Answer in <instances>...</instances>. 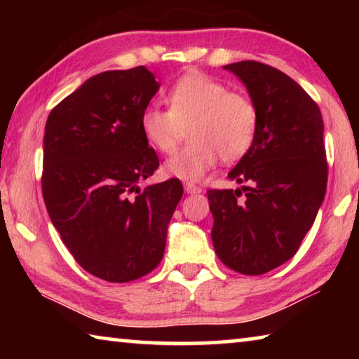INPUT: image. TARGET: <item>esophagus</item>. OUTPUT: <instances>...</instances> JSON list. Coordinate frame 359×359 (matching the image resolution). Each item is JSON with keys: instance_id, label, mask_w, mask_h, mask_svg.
I'll return each instance as SVG.
<instances>
[{"instance_id": "esophagus-1", "label": "esophagus", "mask_w": 359, "mask_h": 359, "mask_svg": "<svg viewBox=\"0 0 359 359\" xmlns=\"http://www.w3.org/2000/svg\"><path fill=\"white\" fill-rule=\"evenodd\" d=\"M184 187H185V191H187V193H190V194H194V193H201V187L194 185L193 182H185Z\"/></svg>"}]
</instances>
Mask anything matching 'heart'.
Listing matches in <instances>:
<instances>
[{
  "mask_svg": "<svg viewBox=\"0 0 359 359\" xmlns=\"http://www.w3.org/2000/svg\"><path fill=\"white\" fill-rule=\"evenodd\" d=\"M166 101L169 111L145 107L139 126L145 141L161 154H172L190 126V144L165 165L174 177L199 180L218 158L239 161L253 147L259 126L257 104L217 79L201 72L185 74L169 88Z\"/></svg>",
  "mask_w": 359,
  "mask_h": 359,
  "instance_id": "obj_1",
  "label": "heart"
}]
</instances>
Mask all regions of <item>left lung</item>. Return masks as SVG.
Segmentation results:
<instances>
[{"instance_id": "obj_1", "label": "left lung", "mask_w": 359, "mask_h": 359, "mask_svg": "<svg viewBox=\"0 0 359 359\" xmlns=\"http://www.w3.org/2000/svg\"><path fill=\"white\" fill-rule=\"evenodd\" d=\"M223 68L244 82L259 126L253 147L228 174L244 187L208 190L212 242L229 269L259 276L294 257L323 203V118L317 102L285 72L252 60Z\"/></svg>"}]
</instances>
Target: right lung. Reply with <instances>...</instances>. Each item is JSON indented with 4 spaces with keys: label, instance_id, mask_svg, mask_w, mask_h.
<instances>
[{
    "label": "right lung",
    "instance_id": "add662e5",
    "mask_svg": "<svg viewBox=\"0 0 359 359\" xmlns=\"http://www.w3.org/2000/svg\"><path fill=\"white\" fill-rule=\"evenodd\" d=\"M160 88L145 66L90 77L48 114L42 196L63 244L90 274L141 278L165 255L179 179L144 188L160 161L139 118Z\"/></svg>",
    "mask_w": 359,
    "mask_h": 359
}]
</instances>
